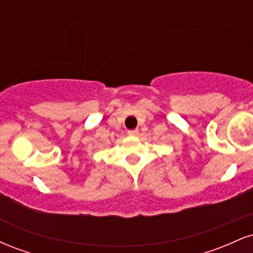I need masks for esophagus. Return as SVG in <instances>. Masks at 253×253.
I'll return each mask as SVG.
<instances>
[{"mask_svg":"<svg viewBox=\"0 0 253 253\" xmlns=\"http://www.w3.org/2000/svg\"><path fill=\"white\" fill-rule=\"evenodd\" d=\"M128 135H132V136H134V135H138V133H139V130L138 129H132V130H128Z\"/></svg>","mask_w":253,"mask_h":253,"instance_id":"obj_1","label":"esophagus"}]
</instances>
